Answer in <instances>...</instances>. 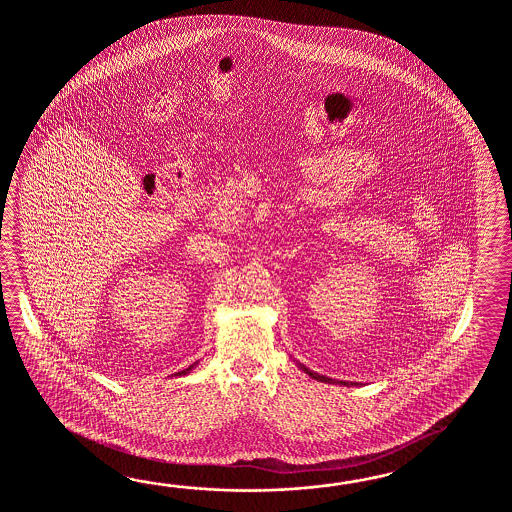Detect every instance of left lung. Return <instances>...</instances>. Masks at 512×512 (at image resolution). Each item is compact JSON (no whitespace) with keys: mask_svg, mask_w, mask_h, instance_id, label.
Wrapping results in <instances>:
<instances>
[{"mask_svg":"<svg viewBox=\"0 0 512 512\" xmlns=\"http://www.w3.org/2000/svg\"><path fill=\"white\" fill-rule=\"evenodd\" d=\"M300 368H302V370H304L305 373H307V375H309V377H313V379H320V377H318V375H316V373H313V371H311V370H307V368H305V366H300Z\"/></svg>","mask_w":512,"mask_h":512,"instance_id":"left-lung-1","label":"left lung"}]
</instances>
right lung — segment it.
<instances>
[{
    "instance_id": "right-lung-1",
    "label": "right lung",
    "mask_w": 512,
    "mask_h": 512,
    "mask_svg": "<svg viewBox=\"0 0 512 512\" xmlns=\"http://www.w3.org/2000/svg\"><path fill=\"white\" fill-rule=\"evenodd\" d=\"M192 368H194V366H190V368H188V370H192ZM186 370V371H188ZM186 371H181V373H186ZM181 373H179V375H181Z\"/></svg>"
}]
</instances>
